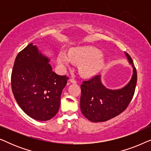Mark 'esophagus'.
Listing matches in <instances>:
<instances>
[{"instance_id":"34e87169","label":"esophagus","mask_w":151,"mask_h":151,"mask_svg":"<svg viewBox=\"0 0 151 151\" xmlns=\"http://www.w3.org/2000/svg\"><path fill=\"white\" fill-rule=\"evenodd\" d=\"M69 82H71V83H73V84H76V80H74V79H73V78H71V79L69 80Z\"/></svg>"}]
</instances>
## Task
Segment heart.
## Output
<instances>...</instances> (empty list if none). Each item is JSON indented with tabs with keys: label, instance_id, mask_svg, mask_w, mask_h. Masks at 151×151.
<instances>
[{
	"label": "heart",
	"instance_id": "heart-1",
	"mask_svg": "<svg viewBox=\"0 0 151 151\" xmlns=\"http://www.w3.org/2000/svg\"><path fill=\"white\" fill-rule=\"evenodd\" d=\"M58 62L63 67H69L72 63L80 64V73L84 77H90L102 69L104 58L102 51L96 47L84 46L72 48L69 53L60 51L58 55Z\"/></svg>",
	"mask_w": 151,
	"mask_h": 151
}]
</instances>
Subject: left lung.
<instances>
[{
	"mask_svg": "<svg viewBox=\"0 0 151 151\" xmlns=\"http://www.w3.org/2000/svg\"><path fill=\"white\" fill-rule=\"evenodd\" d=\"M133 75L129 83L118 89H110L102 84L101 76H96L81 84L80 109L84 116L93 122H101L120 114L133 98L137 84V71L131 56L127 52Z\"/></svg>",
	"mask_w": 151,
	"mask_h": 151,
	"instance_id": "1",
	"label": "left lung"
}]
</instances>
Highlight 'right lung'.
I'll return each mask as SVG.
<instances>
[{"label":"right lung","instance_id":"obj_1","mask_svg":"<svg viewBox=\"0 0 151 151\" xmlns=\"http://www.w3.org/2000/svg\"><path fill=\"white\" fill-rule=\"evenodd\" d=\"M50 59L30 43L18 53L12 73V88L16 102L27 115L38 121L55 116L61 93L69 79L53 71Z\"/></svg>","mask_w":151,"mask_h":151}]
</instances>
